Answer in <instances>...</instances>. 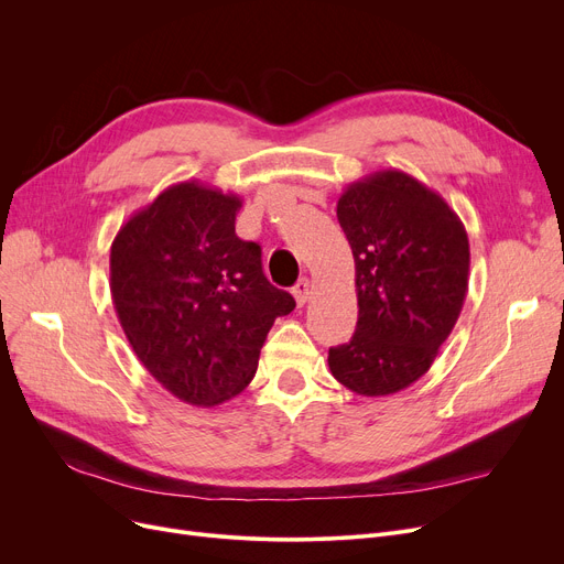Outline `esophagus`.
I'll return each mask as SVG.
<instances>
[{
  "label": "esophagus",
  "mask_w": 564,
  "mask_h": 564,
  "mask_svg": "<svg viewBox=\"0 0 564 564\" xmlns=\"http://www.w3.org/2000/svg\"><path fill=\"white\" fill-rule=\"evenodd\" d=\"M292 294H294V302H297L300 306H304L311 297V281L308 279H300V283L292 288Z\"/></svg>",
  "instance_id": "34e87169"
}]
</instances>
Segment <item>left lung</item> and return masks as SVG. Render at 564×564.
Returning <instances> with one entry per match:
<instances>
[{"mask_svg":"<svg viewBox=\"0 0 564 564\" xmlns=\"http://www.w3.org/2000/svg\"><path fill=\"white\" fill-rule=\"evenodd\" d=\"M336 215L357 267L359 322L329 349L349 391L391 395L421 379L451 336L468 290V235L436 192L404 171L351 183Z\"/></svg>","mask_w":564,"mask_h":564,"instance_id":"left-lung-1","label":"left lung"}]
</instances>
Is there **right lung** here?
<instances>
[{
  "label": "right lung",
  "instance_id": "right-lung-1",
  "mask_svg": "<svg viewBox=\"0 0 564 564\" xmlns=\"http://www.w3.org/2000/svg\"><path fill=\"white\" fill-rule=\"evenodd\" d=\"M242 200L196 181L164 189L111 242L109 288L143 368L177 400L215 406L242 393L292 294L235 235Z\"/></svg>",
  "mask_w": 564,
  "mask_h": 564
}]
</instances>
